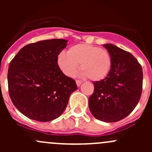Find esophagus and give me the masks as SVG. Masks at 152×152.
I'll return each instance as SVG.
<instances>
[{
    "label": "esophagus",
    "mask_w": 152,
    "mask_h": 152,
    "mask_svg": "<svg viewBox=\"0 0 152 152\" xmlns=\"http://www.w3.org/2000/svg\"><path fill=\"white\" fill-rule=\"evenodd\" d=\"M76 85H77V87H79V86L82 84V82L80 80H76Z\"/></svg>",
    "instance_id": "obj_1"
}]
</instances>
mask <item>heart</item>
I'll return each instance as SVG.
<instances>
[{
  "label": "heart",
  "mask_w": 152,
  "mask_h": 152,
  "mask_svg": "<svg viewBox=\"0 0 152 152\" xmlns=\"http://www.w3.org/2000/svg\"><path fill=\"white\" fill-rule=\"evenodd\" d=\"M112 62V56L107 50L85 43L73 45L67 53L62 52L57 56L58 66L66 76H74L80 64L82 76L95 82L107 77Z\"/></svg>",
  "instance_id": "obj_1"
}]
</instances>
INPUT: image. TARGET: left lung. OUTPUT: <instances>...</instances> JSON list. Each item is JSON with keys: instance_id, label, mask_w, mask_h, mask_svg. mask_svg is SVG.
<instances>
[{"instance_id": "1", "label": "left lung", "mask_w": 152, "mask_h": 152, "mask_svg": "<svg viewBox=\"0 0 152 152\" xmlns=\"http://www.w3.org/2000/svg\"><path fill=\"white\" fill-rule=\"evenodd\" d=\"M103 46L112 56V67L104 79L93 82L89 109L99 121L107 123L122 120L138 104L142 93L141 65L130 53L113 44Z\"/></svg>"}]
</instances>
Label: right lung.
<instances>
[{"label": "right lung", "instance_id": "add662e5", "mask_svg": "<svg viewBox=\"0 0 152 152\" xmlns=\"http://www.w3.org/2000/svg\"><path fill=\"white\" fill-rule=\"evenodd\" d=\"M67 42L53 39L28 44L11 61L7 76L11 100L28 118L40 122L57 118L77 90L76 82L57 65Z\"/></svg>", "mask_w": 152, "mask_h": 152}]
</instances>
